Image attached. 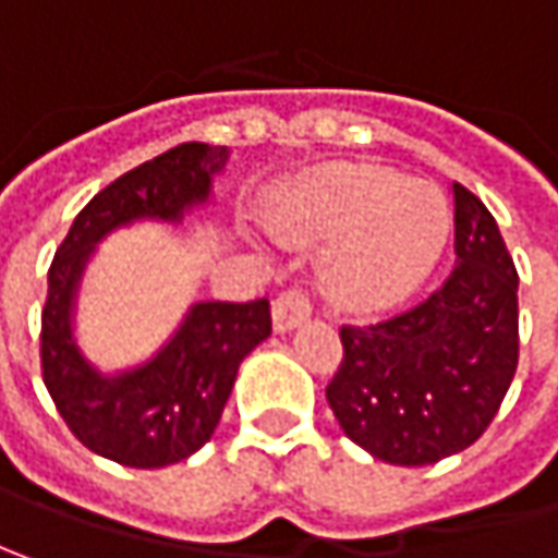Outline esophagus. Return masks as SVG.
<instances>
[{"instance_id":"1","label":"esophagus","mask_w":558,"mask_h":558,"mask_svg":"<svg viewBox=\"0 0 558 558\" xmlns=\"http://www.w3.org/2000/svg\"><path fill=\"white\" fill-rule=\"evenodd\" d=\"M312 315L310 296L303 290H283L278 300H275V310H271V322H275V331H293L296 325H303Z\"/></svg>"}]
</instances>
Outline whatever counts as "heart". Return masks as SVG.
Wrapping results in <instances>:
<instances>
[{
  "label": "heart",
  "mask_w": 558,
  "mask_h": 558,
  "mask_svg": "<svg viewBox=\"0 0 558 558\" xmlns=\"http://www.w3.org/2000/svg\"><path fill=\"white\" fill-rule=\"evenodd\" d=\"M287 243L318 252L322 293L353 315L395 310L442 258L451 214L429 182L331 163L290 180L268 205Z\"/></svg>",
  "instance_id": "obj_1"
}]
</instances>
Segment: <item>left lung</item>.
<instances>
[{
	"instance_id": "obj_1",
	"label": "left lung",
	"mask_w": 558,
	"mask_h": 558,
	"mask_svg": "<svg viewBox=\"0 0 558 558\" xmlns=\"http://www.w3.org/2000/svg\"><path fill=\"white\" fill-rule=\"evenodd\" d=\"M454 195V271L420 306L344 325L325 398L350 442L423 468L474 445L518 369V271L486 205Z\"/></svg>"
}]
</instances>
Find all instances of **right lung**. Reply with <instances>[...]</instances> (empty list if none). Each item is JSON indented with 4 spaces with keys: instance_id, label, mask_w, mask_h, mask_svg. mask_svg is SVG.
I'll list each match as a JSON object with an SVG mask.
<instances>
[{
    "instance_id": "right-lung-1",
    "label": "right lung",
    "mask_w": 558,
    "mask_h": 558,
    "mask_svg": "<svg viewBox=\"0 0 558 558\" xmlns=\"http://www.w3.org/2000/svg\"><path fill=\"white\" fill-rule=\"evenodd\" d=\"M227 148L189 142L97 192L75 217L50 265L44 306V381L69 429L94 454L125 468H167L192 458L220 423L240 363L271 335L268 300L192 303L148 360L104 373L75 331L78 293L97 246L132 223H182L211 205Z\"/></svg>"
}]
</instances>
